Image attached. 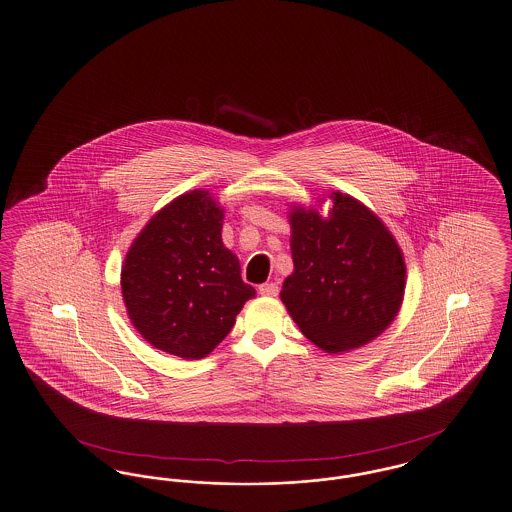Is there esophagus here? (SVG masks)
Returning a JSON list of instances; mask_svg holds the SVG:
<instances>
[{
  "mask_svg": "<svg viewBox=\"0 0 512 512\" xmlns=\"http://www.w3.org/2000/svg\"><path fill=\"white\" fill-rule=\"evenodd\" d=\"M278 291H280V287H278V284H274V282H268V284L259 286V293L265 295V297H276Z\"/></svg>",
  "mask_w": 512,
  "mask_h": 512,
  "instance_id": "34e87169",
  "label": "esophagus"
}]
</instances>
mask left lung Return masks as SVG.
<instances>
[{
    "mask_svg": "<svg viewBox=\"0 0 512 512\" xmlns=\"http://www.w3.org/2000/svg\"><path fill=\"white\" fill-rule=\"evenodd\" d=\"M329 217L289 211L293 274L280 297L301 333L329 354L364 347L389 328L406 289L404 255L383 221L333 192Z\"/></svg>",
    "mask_w": 512,
    "mask_h": 512,
    "instance_id": "left-lung-1",
    "label": "left lung"
}]
</instances>
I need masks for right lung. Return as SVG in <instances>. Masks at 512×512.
<instances>
[{"label":"right lung","mask_w":512,"mask_h":512,"mask_svg":"<svg viewBox=\"0 0 512 512\" xmlns=\"http://www.w3.org/2000/svg\"><path fill=\"white\" fill-rule=\"evenodd\" d=\"M223 217L207 190L181 194L148 221L123 261L131 324L152 347L184 360L207 356L255 297L223 244Z\"/></svg>","instance_id":"right-lung-1"}]
</instances>
